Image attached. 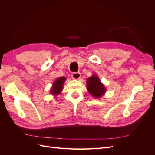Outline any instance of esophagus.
<instances>
[{
    "label": "esophagus",
    "instance_id": "1",
    "mask_svg": "<svg viewBox=\"0 0 155 155\" xmlns=\"http://www.w3.org/2000/svg\"><path fill=\"white\" fill-rule=\"evenodd\" d=\"M81 77V75L79 72H74L72 74V78L74 79H79Z\"/></svg>",
    "mask_w": 155,
    "mask_h": 155
}]
</instances>
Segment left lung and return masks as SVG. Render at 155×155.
Returning a JSON list of instances; mask_svg holds the SVG:
<instances>
[{
    "label": "left lung",
    "mask_w": 155,
    "mask_h": 155,
    "mask_svg": "<svg viewBox=\"0 0 155 155\" xmlns=\"http://www.w3.org/2000/svg\"><path fill=\"white\" fill-rule=\"evenodd\" d=\"M87 91L93 97L100 98L105 93L106 88L96 74H94L92 77L87 79Z\"/></svg>",
    "instance_id": "1"
}]
</instances>
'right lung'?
Listing matches in <instances>:
<instances>
[{"mask_svg":"<svg viewBox=\"0 0 155 155\" xmlns=\"http://www.w3.org/2000/svg\"><path fill=\"white\" fill-rule=\"evenodd\" d=\"M66 80V78L61 77L58 78L54 81L52 85V87L51 88L50 94L52 95H58L62 91L63 88V84Z\"/></svg>","mask_w":155,"mask_h":155,"instance_id":"right-lung-1","label":"right lung"}]
</instances>
